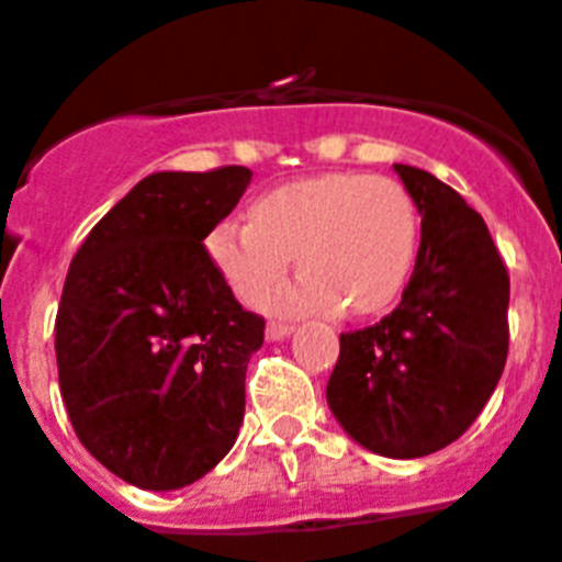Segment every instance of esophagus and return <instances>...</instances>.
Listing matches in <instances>:
<instances>
[{"mask_svg":"<svg viewBox=\"0 0 562 562\" xmlns=\"http://www.w3.org/2000/svg\"><path fill=\"white\" fill-rule=\"evenodd\" d=\"M292 335V326L290 324H278V321H272V324H267V340H284V337Z\"/></svg>","mask_w":562,"mask_h":562,"instance_id":"1","label":"esophagus"}]
</instances>
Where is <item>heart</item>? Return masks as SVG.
Segmentation results:
<instances>
[{"label": "heart", "mask_w": 562, "mask_h": 562, "mask_svg": "<svg viewBox=\"0 0 562 562\" xmlns=\"http://www.w3.org/2000/svg\"><path fill=\"white\" fill-rule=\"evenodd\" d=\"M419 245L411 193L391 177L321 173L261 193L250 222H220L207 252L233 292L258 304L290 272L306 281L272 297L278 312H380L402 292Z\"/></svg>", "instance_id": "obj_1"}]
</instances>
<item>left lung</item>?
<instances>
[{
    "instance_id": "8db88e82",
    "label": "left lung",
    "mask_w": 562,
    "mask_h": 562,
    "mask_svg": "<svg viewBox=\"0 0 562 562\" xmlns=\"http://www.w3.org/2000/svg\"><path fill=\"white\" fill-rule=\"evenodd\" d=\"M422 238L402 301L380 324L340 335L326 402L371 453L419 459L484 411L509 351V272L484 220L434 173L394 166Z\"/></svg>"
}]
</instances>
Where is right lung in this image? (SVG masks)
Masks as SVG:
<instances>
[{"label": "right lung", "instance_id": "obj_1", "mask_svg": "<svg viewBox=\"0 0 562 562\" xmlns=\"http://www.w3.org/2000/svg\"><path fill=\"white\" fill-rule=\"evenodd\" d=\"M252 171H160L78 247L56 315L58 385L83 448L140 490H180L227 456L265 317L205 250Z\"/></svg>", "mask_w": 562, "mask_h": 562}]
</instances>
